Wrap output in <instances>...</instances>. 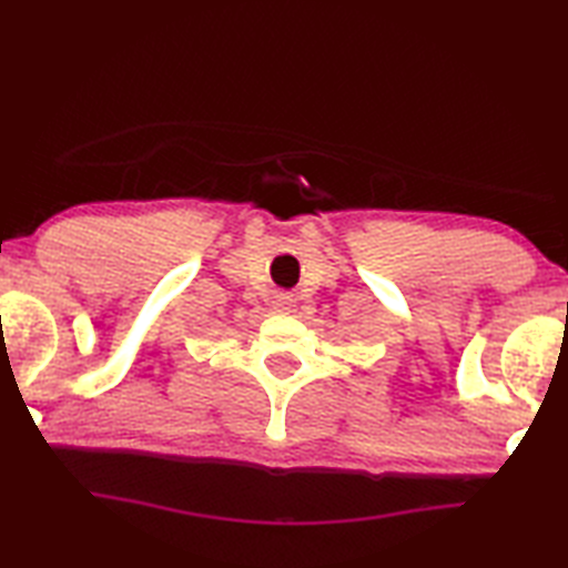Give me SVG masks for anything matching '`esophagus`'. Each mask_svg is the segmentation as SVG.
Here are the masks:
<instances>
[{
    "instance_id": "obj_1",
    "label": "esophagus",
    "mask_w": 568,
    "mask_h": 568,
    "mask_svg": "<svg viewBox=\"0 0 568 568\" xmlns=\"http://www.w3.org/2000/svg\"><path fill=\"white\" fill-rule=\"evenodd\" d=\"M273 307H275L277 312L291 310V307H293V297L287 295V293H275V295H273Z\"/></svg>"
}]
</instances>
